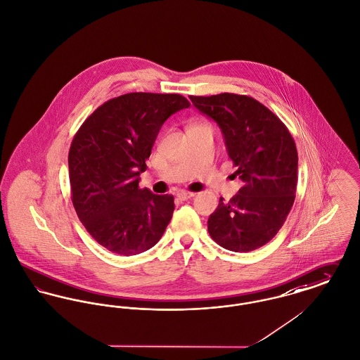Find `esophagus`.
<instances>
[{"instance_id": "esophagus-1", "label": "esophagus", "mask_w": 360, "mask_h": 360, "mask_svg": "<svg viewBox=\"0 0 360 360\" xmlns=\"http://www.w3.org/2000/svg\"><path fill=\"white\" fill-rule=\"evenodd\" d=\"M192 196H195V192L180 191L177 193V198L180 200H187V199H190Z\"/></svg>"}]
</instances>
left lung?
<instances>
[{
  "instance_id": "left-lung-1",
  "label": "left lung",
  "mask_w": 360,
  "mask_h": 360,
  "mask_svg": "<svg viewBox=\"0 0 360 360\" xmlns=\"http://www.w3.org/2000/svg\"><path fill=\"white\" fill-rule=\"evenodd\" d=\"M221 128L235 174L243 181L228 202L219 199L207 229L221 247L248 252L273 239L292 209L297 184V150L285 124L261 102L222 93L190 96Z\"/></svg>"
}]
</instances>
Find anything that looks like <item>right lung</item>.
Listing matches in <instances>:
<instances>
[{
	"label": "right lung",
	"instance_id": "add662e5",
	"mask_svg": "<svg viewBox=\"0 0 360 360\" xmlns=\"http://www.w3.org/2000/svg\"><path fill=\"white\" fill-rule=\"evenodd\" d=\"M188 106L180 94H124L101 105L73 136L68 155L73 207L106 250L136 255L162 238L174 199L141 188L139 174L162 124Z\"/></svg>",
	"mask_w": 360,
	"mask_h": 360
}]
</instances>
